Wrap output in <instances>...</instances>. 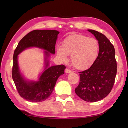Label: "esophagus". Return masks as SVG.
<instances>
[{
	"instance_id": "34e87169",
	"label": "esophagus",
	"mask_w": 128,
	"mask_h": 128,
	"mask_svg": "<svg viewBox=\"0 0 128 128\" xmlns=\"http://www.w3.org/2000/svg\"><path fill=\"white\" fill-rule=\"evenodd\" d=\"M65 72H66V73H70L71 72H72V70L68 68H66V70H65Z\"/></svg>"
}]
</instances>
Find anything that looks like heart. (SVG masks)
I'll return each mask as SVG.
<instances>
[{
    "instance_id": "b5f03b06",
    "label": "heart",
    "mask_w": 128,
    "mask_h": 128,
    "mask_svg": "<svg viewBox=\"0 0 128 128\" xmlns=\"http://www.w3.org/2000/svg\"><path fill=\"white\" fill-rule=\"evenodd\" d=\"M62 46H56V54L62 61L68 60L70 55L73 66L78 69H85L94 64L99 55V42L96 40L88 36L72 34L64 39Z\"/></svg>"
}]
</instances>
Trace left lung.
<instances>
[{
  "mask_svg": "<svg viewBox=\"0 0 128 128\" xmlns=\"http://www.w3.org/2000/svg\"><path fill=\"white\" fill-rule=\"evenodd\" d=\"M98 41L100 49L96 60L89 69L80 72V82L75 89L80 98L96 102L111 92L117 73L115 50L109 40L99 32L88 30Z\"/></svg>",
  "mask_w": 128,
  "mask_h": 128,
  "instance_id": "1",
  "label": "left lung"
}]
</instances>
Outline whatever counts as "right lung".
Returning a JSON list of instances; mask_svg holds the SVG:
<instances>
[{
    "mask_svg": "<svg viewBox=\"0 0 128 128\" xmlns=\"http://www.w3.org/2000/svg\"><path fill=\"white\" fill-rule=\"evenodd\" d=\"M57 30H36L26 35L17 45L14 55L12 78L18 92L22 98L30 102H41L50 96L59 77L64 74V65L50 66L49 58L55 54ZM36 47L44 50L45 69L38 81H29L21 73L18 62V55L26 49Z\"/></svg>",
    "mask_w": 128,
    "mask_h": 128,
    "instance_id": "add662e5",
    "label": "right lung"
}]
</instances>
